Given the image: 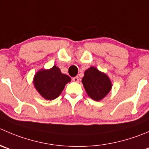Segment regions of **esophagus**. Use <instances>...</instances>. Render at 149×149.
I'll list each match as a JSON object with an SVG mask.
<instances>
[{
	"mask_svg": "<svg viewBox=\"0 0 149 149\" xmlns=\"http://www.w3.org/2000/svg\"><path fill=\"white\" fill-rule=\"evenodd\" d=\"M72 80H73V81H74V82H79V77H78V76H76V77H73Z\"/></svg>",
	"mask_w": 149,
	"mask_h": 149,
	"instance_id": "obj_1",
	"label": "esophagus"
}]
</instances>
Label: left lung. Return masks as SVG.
Here are the masks:
<instances>
[{"instance_id": "left-lung-1", "label": "left lung", "mask_w": 149, "mask_h": 149, "mask_svg": "<svg viewBox=\"0 0 149 149\" xmlns=\"http://www.w3.org/2000/svg\"><path fill=\"white\" fill-rule=\"evenodd\" d=\"M82 83L88 95L96 101L102 100L112 87L107 75L94 67L85 70Z\"/></svg>"}]
</instances>
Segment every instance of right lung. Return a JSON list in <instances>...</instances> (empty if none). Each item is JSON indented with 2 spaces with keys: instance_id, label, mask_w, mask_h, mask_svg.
<instances>
[{
  "instance_id": "right-lung-1",
  "label": "right lung",
  "mask_w": 149,
  "mask_h": 149,
  "mask_svg": "<svg viewBox=\"0 0 149 149\" xmlns=\"http://www.w3.org/2000/svg\"><path fill=\"white\" fill-rule=\"evenodd\" d=\"M71 79L61 73L60 68L53 66L49 70H41L34 77L35 87L45 99L52 100L57 98Z\"/></svg>"
}]
</instances>
